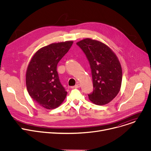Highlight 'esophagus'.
I'll return each mask as SVG.
<instances>
[{
  "instance_id": "1",
  "label": "esophagus",
  "mask_w": 151,
  "mask_h": 151,
  "mask_svg": "<svg viewBox=\"0 0 151 151\" xmlns=\"http://www.w3.org/2000/svg\"><path fill=\"white\" fill-rule=\"evenodd\" d=\"M81 87V85H80L79 83H77V85H76L75 86L71 87V88H80Z\"/></svg>"
}]
</instances>
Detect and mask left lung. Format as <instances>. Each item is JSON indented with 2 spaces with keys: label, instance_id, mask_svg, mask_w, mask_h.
I'll return each mask as SVG.
<instances>
[{
  "label": "left lung",
  "instance_id": "8db88e82",
  "mask_svg": "<svg viewBox=\"0 0 151 151\" xmlns=\"http://www.w3.org/2000/svg\"><path fill=\"white\" fill-rule=\"evenodd\" d=\"M90 62L94 90L88 94L91 102L97 105L109 104L120 91L122 68L114 52L105 44L85 38L77 42Z\"/></svg>",
  "mask_w": 151,
  "mask_h": 151
}]
</instances>
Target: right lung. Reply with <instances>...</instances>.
Listing matches in <instances>:
<instances>
[{"instance_id": "right-lung-1", "label": "right lung", "mask_w": 151, "mask_h": 151, "mask_svg": "<svg viewBox=\"0 0 151 151\" xmlns=\"http://www.w3.org/2000/svg\"><path fill=\"white\" fill-rule=\"evenodd\" d=\"M73 41L42 47L35 53L26 71V86L32 99L41 107L54 109L63 103L67 92L61 85L57 64L68 52Z\"/></svg>"}]
</instances>
